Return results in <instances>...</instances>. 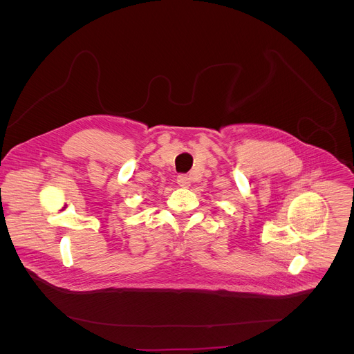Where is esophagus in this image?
Instances as JSON below:
<instances>
[{"instance_id": "esophagus-1", "label": "esophagus", "mask_w": 354, "mask_h": 354, "mask_svg": "<svg viewBox=\"0 0 354 354\" xmlns=\"http://www.w3.org/2000/svg\"><path fill=\"white\" fill-rule=\"evenodd\" d=\"M177 184L181 187V188H188L191 185V178L187 177V176H178L177 177Z\"/></svg>"}]
</instances>
